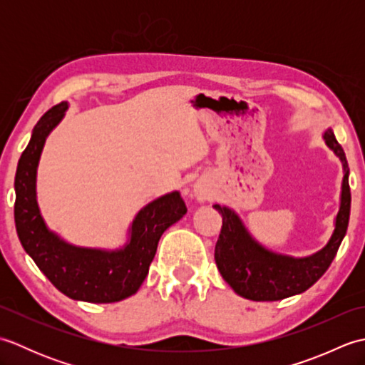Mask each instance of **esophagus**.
<instances>
[{
    "label": "esophagus",
    "mask_w": 365,
    "mask_h": 365,
    "mask_svg": "<svg viewBox=\"0 0 365 365\" xmlns=\"http://www.w3.org/2000/svg\"><path fill=\"white\" fill-rule=\"evenodd\" d=\"M192 195H195L197 202H205V200L210 199V190L204 182H196L192 185Z\"/></svg>",
    "instance_id": "1"
}]
</instances>
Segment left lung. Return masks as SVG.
Listing matches in <instances>:
<instances>
[{
    "mask_svg": "<svg viewBox=\"0 0 365 365\" xmlns=\"http://www.w3.org/2000/svg\"><path fill=\"white\" fill-rule=\"evenodd\" d=\"M323 139L342 161L344 180L334 230L320 251L306 257H293L269 251L254 240L242 218L232 208L220 204L213 205L222 216L221 234L215 247L216 267L224 281L240 297L251 301H279L299 294L319 281L334 260L350 220V169L342 145L337 143L331 128L324 130Z\"/></svg>",
    "mask_w": 365,
    "mask_h": 365,
    "instance_id": "8db88e82",
    "label": "left lung"
}]
</instances>
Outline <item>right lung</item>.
Instances as JSON below:
<instances>
[{"instance_id": "add662e5", "label": "right lung", "mask_w": 365, "mask_h": 365, "mask_svg": "<svg viewBox=\"0 0 365 365\" xmlns=\"http://www.w3.org/2000/svg\"><path fill=\"white\" fill-rule=\"evenodd\" d=\"M67 102L53 106L36 123L15 174V227L38 269L66 297L86 302H115L135 294L149 273L160 238L180 221L187 205L178 191L143 207L118 250L75 246L46 226L37 204V168L46 138L63 120Z\"/></svg>"}]
</instances>
